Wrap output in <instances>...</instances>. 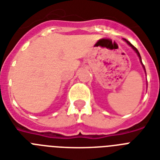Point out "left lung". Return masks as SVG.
<instances>
[{
    "label": "left lung",
    "mask_w": 160,
    "mask_h": 160,
    "mask_svg": "<svg viewBox=\"0 0 160 160\" xmlns=\"http://www.w3.org/2000/svg\"><path fill=\"white\" fill-rule=\"evenodd\" d=\"M124 41H125V42H127V43L128 44V45H130V46L132 47V48H133V50L135 51V52H136V53H137V55H138V57H139V58H140V60H141V64H142V66H143V68H144V70H145V66H144L143 65V63H142V62H141V55H140V53H139V52H138V50H137V49L136 48H135L134 46H133V45H132V43H131V42H129V41H127V39H125V38H124ZM145 73H146V72H145Z\"/></svg>",
    "instance_id": "obj_1"
}]
</instances>
